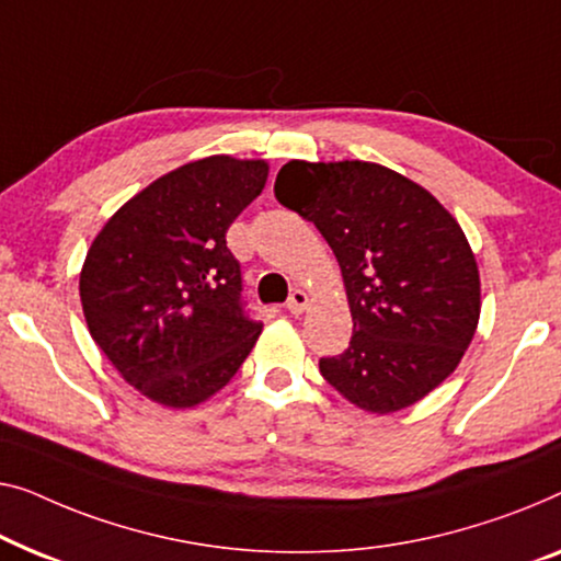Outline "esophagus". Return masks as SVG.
Instances as JSON below:
<instances>
[{"instance_id":"34e87169","label":"esophagus","mask_w":561,"mask_h":561,"mask_svg":"<svg viewBox=\"0 0 561 561\" xmlns=\"http://www.w3.org/2000/svg\"><path fill=\"white\" fill-rule=\"evenodd\" d=\"M286 308H288V313H294V316L304 313L308 308V296L304 294V290H294V294H290V298H288Z\"/></svg>"}]
</instances>
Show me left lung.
Returning <instances> with one entry per match:
<instances>
[{
  "label": "left lung",
  "instance_id": "left-lung-1",
  "mask_svg": "<svg viewBox=\"0 0 561 561\" xmlns=\"http://www.w3.org/2000/svg\"><path fill=\"white\" fill-rule=\"evenodd\" d=\"M275 197L334 250L354 334L319 362L359 410L389 415L443 385L473 341L481 278L466 232L425 186L371 161H288Z\"/></svg>",
  "mask_w": 561,
  "mask_h": 561
}]
</instances>
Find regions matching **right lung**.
<instances>
[{"mask_svg": "<svg viewBox=\"0 0 561 561\" xmlns=\"http://www.w3.org/2000/svg\"><path fill=\"white\" fill-rule=\"evenodd\" d=\"M265 159L190 161L126 202L80 271L88 331L134 389L164 408L205 402L234 377L263 323L242 308L225 234L263 192Z\"/></svg>", "mask_w": 561, "mask_h": 561, "instance_id": "right-lung-1", "label": "right lung"}]
</instances>
